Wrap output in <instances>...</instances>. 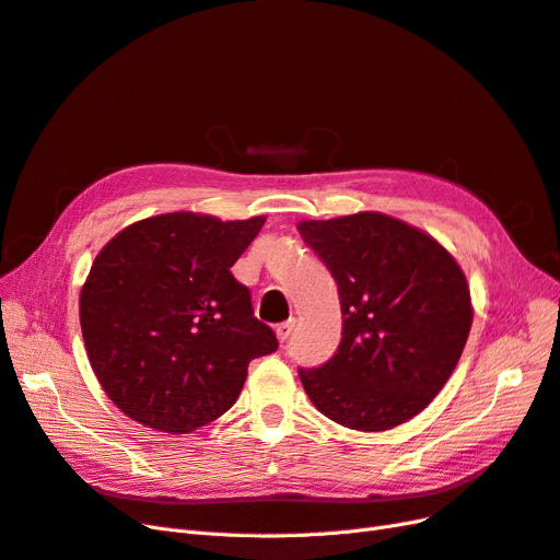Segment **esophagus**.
<instances>
[{"mask_svg": "<svg viewBox=\"0 0 560 560\" xmlns=\"http://www.w3.org/2000/svg\"><path fill=\"white\" fill-rule=\"evenodd\" d=\"M294 326H296V319H287V322L278 324V326H276V336H278V340H280V342H287L289 338H292V334H294Z\"/></svg>", "mask_w": 560, "mask_h": 560, "instance_id": "obj_1", "label": "esophagus"}]
</instances>
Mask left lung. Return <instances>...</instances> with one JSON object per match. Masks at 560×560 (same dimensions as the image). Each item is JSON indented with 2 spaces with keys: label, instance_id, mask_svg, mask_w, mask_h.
I'll list each match as a JSON object with an SVG mask.
<instances>
[{
  "label": "left lung",
  "instance_id": "8db88e82",
  "mask_svg": "<svg viewBox=\"0 0 560 560\" xmlns=\"http://www.w3.org/2000/svg\"><path fill=\"white\" fill-rule=\"evenodd\" d=\"M340 296L342 340L299 369L315 408L354 431H387L438 396L464 352L472 305L464 271L435 238L382 213L299 222Z\"/></svg>",
  "mask_w": 560,
  "mask_h": 560
}]
</instances>
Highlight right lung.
<instances>
[{"label":"right lung","instance_id":"1","mask_svg":"<svg viewBox=\"0 0 560 560\" xmlns=\"http://www.w3.org/2000/svg\"><path fill=\"white\" fill-rule=\"evenodd\" d=\"M264 222L166 213L96 255L81 329L96 380L127 417L164 433L206 427L236 402L247 363L278 350L231 276Z\"/></svg>","mask_w":560,"mask_h":560}]
</instances>
